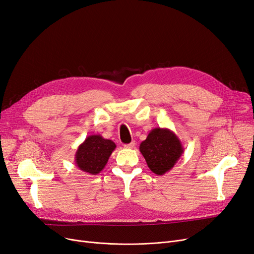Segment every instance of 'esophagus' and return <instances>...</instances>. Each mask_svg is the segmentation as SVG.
Returning <instances> with one entry per match:
<instances>
[{"mask_svg":"<svg viewBox=\"0 0 254 254\" xmlns=\"http://www.w3.org/2000/svg\"><path fill=\"white\" fill-rule=\"evenodd\" d=\"M135 146V142L133 141V142H131L130 144H126V145H124V148L125 149H132V148Z\"/></svg>","mask_w":254,"mask_h":254,"instance_id":"esophagus-1","label":"esophagus"}]
</instances>
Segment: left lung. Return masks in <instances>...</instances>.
I'll return each mask as SVG.
<instances>
[{"instance_id":"8db88e82","label":"left lung","mask_w":254,"mask_h":254,"mask_svg":"<svg viewBox=\"0 0 254 254\" xmlns=\"http://www.w3.org/2000/svg\"><path fill=\"white\" fill-rule=\"evenodd\" d=\"M139 151L145 157L149 169L157 174L170 171L184 153L179 136L168 128H154L139 145Z\"/></svg>"}]
</instances>
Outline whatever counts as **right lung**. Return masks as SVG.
<instances>
[{
	"instance_id": "add662e5",
	"label": "right lung",
	"mask_w": 254,
	"mask_h": 254,
	"mask_svg": "<svg viewBox=\"0 0 254 254\" xmlns=\"http://www.w3.org/2000/svg\"><path fill=\"white\" fill-rule=\"evenodd\" d=\"M116 147L117 145L111 139L104 138L100 134L87 136L75 152L74 163L76 167L95 176L105 168Z\"/></svg>"
}]
</instances>
